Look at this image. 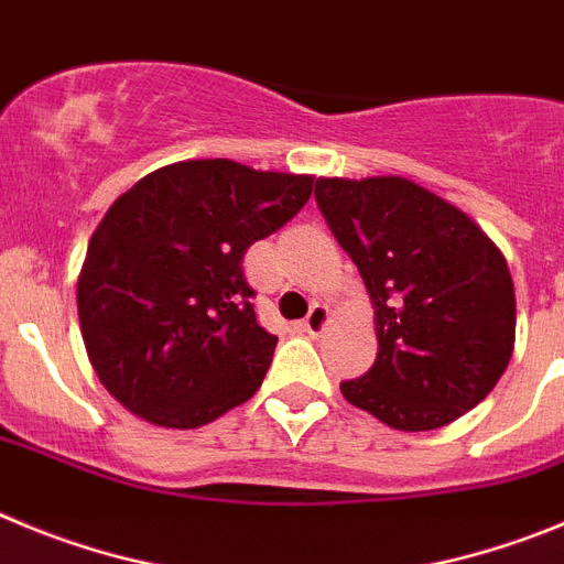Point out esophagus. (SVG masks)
I'll return each instance as SVG.
<instances>
[{
	"mask_svg": "<svg viewBox=\"0 0 564 564\" xmlns=\"http://www.w3.org/2000/svg\"><path fill=\"white\" fill-rule=\"evenodd\" d=\"M328 306L326 303H314L312 312L306 314V319H303V328H306L308 334H323V328L328 326Z\"/></svg>",
	"mask_w": 564,
	"mask_h": 564,
	"instance_id": "esophagus-1",
	"label": "esophagus"
}]
</instances>
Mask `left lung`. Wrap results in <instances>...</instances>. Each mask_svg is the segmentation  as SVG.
<instances>
[{
    "instance_id": "1",
    "label": "left lung",
    "mask_w": 564,
    "mask_h": 564,
    "mask_svg": "<svg viewBox=\"0 0 564 564\" xmlns=\"http://www.w3.org/2000/svg\"><path fill=\"white\" fill-rule=\"evenodd\" d=\"M314 199L357 263L377 317V362L339 384L393 430L444 427L480 404L514 351V283L475 221L404 176H319Z\"/></svg>"
}]
</instances>
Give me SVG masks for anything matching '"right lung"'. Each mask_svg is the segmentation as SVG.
Returning a JSON list of instances; mask_svg holds the SVG:
<instances>
[{"label": "right lung", "instance_id": "obj_1", "mask_svg": "<svg viewBox=\"0 0 564 564\" xmlns=\"http://www.w3.org/2000/svg\"><path fill=\"white\" fill-rule=\"evenodd\" d=\"M314 176L187 160L106 210L78 275L95 373L156 427L194 430L261 388L278 337L258 326L241 258L312 196Z\"/></svg>", "mask_w": 564, "mask_h": 564}]
</instances>
